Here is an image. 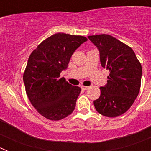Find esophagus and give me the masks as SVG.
<instances>
[{"mask_svg":"<svg viewBox=\"0 0 151 151\" xmlns=\"http://www.w3.org/2000/svg\"><path fill=\"white\" fill-rule=\"evenodd\" d=\"M82 90H84V91H85V90H88V89L89 88V87H88V86H82Z\"/></svg>","mask_w":151,"mask_h":151,"instance_id":"esophagus-1","label":"esophagus"}]
</instances>
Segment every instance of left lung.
<instances>
[{
  "mask_svg": "<svg viewBox=\"0 0 151 151\" xmlns=\"http://www.w3.org/2000/svg\"><path fill=\"white\" fill-rule=\"evenodd\" d=\"M88 38L100 51L101 66L110 72L107 84L101 87V96L94 101L100 114L117 117L129 110L141 88L142 68L134 52L127 45L110 35Z\"/></svg>",
  "mask_w": 151,
  "mask_h": 151,
  "instance_id": "obj_1",
  "label": "left lung"
}]
</instances>
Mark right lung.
<instances>
[{
  "label": "right lung",
  "mask_w": 151,
  "mask_h": 151,
  "mask_svg": "<svg viewBox=\"0 0 151 151\" xmlns=\"http://www.w3.org/2000/svg\"><path fill=\"white\" fill-rule=\"evenodd\" d=\"M87 40L82 35L57 33L44 40L29 56L23 73L26 94L35 109L47 119L60 120L76 107L81 88L68 83L60 73L75 50Z\"/></svg>",
  "instance_id": "right-lung-1"
}]
</instances>
